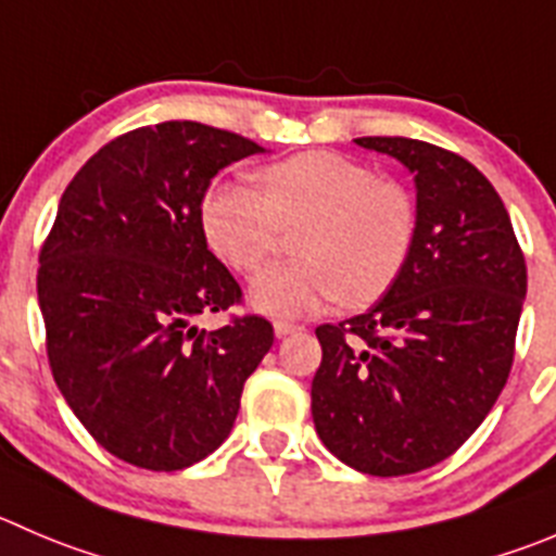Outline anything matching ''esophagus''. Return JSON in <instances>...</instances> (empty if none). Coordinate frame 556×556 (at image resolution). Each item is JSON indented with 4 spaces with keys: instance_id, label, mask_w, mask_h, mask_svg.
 <instances>
[{
    "instance_id": "34e87169",
    "label": "esophagus",
    "mask_w": 556,
    "mask_h": 556,
    "mask_svg": "<svg viewBox=\"0 0 556 556\" xmlns=\"http://www.w3.org/2000/svg\"><path fill=\"white\" fill-rule=\"evenodd\" d=\"M298 330H300V325H294V321H275V336L278 338H287Z\"/></svg>"
}]
</instances>
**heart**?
<instances>
[{
	"label": "heart",
	"mask_w": 556,
	"mask_h": 556,
	"mask_svg": "<svg viewBox=\"0 0 556 556\" xmlns=\"http://www.w3.org/2000/svg\"><path fill=\"white\" fill-rule=\"evenodd\" d=\"M262 193L240 182L210 188L202 229L210 248L237 273H256L294 229L298 258L258 273L253 308L294 319L330 300L363 308L390 292L409 262L417 210L406 188L338 152L311 150L264 166Z\"/></svg>",
	"instance_id": "obj_1"
}]
</instances>
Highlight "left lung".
<instances>
[{"label":"left lung","mask_w":556,"mask_h":556,"mask_svg":"<svg viewBox=\"0 0 556 556\" xmlns=\"http://www.w3.org/2000/svg\"><path fill=\"white\" fill-rule=\"evenodd\" d=\"M354 141L415 174L417 235L374 308L316 327L311 415L346 467L399 478L453 456L500 399L527 264L500 193L472 163L404 136Z\"/></svg>","instance_id":"8db88e82"}]
</instances>
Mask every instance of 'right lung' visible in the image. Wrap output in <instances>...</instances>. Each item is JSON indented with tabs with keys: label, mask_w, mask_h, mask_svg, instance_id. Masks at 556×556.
I'll return each mask as SVG.
<instances>
[{
	"label": "right lung",
	"mask_w": 556,
	"mask_h": 556,
	"mask_svg": "<svg viewBox=\"0 0 556 556\" xmlns=\"http://www.w3.org/2000/svg\"><path fill=\"white\" fill-rule=\"evenodd\" d=\"M256 152L202 123L147 125L100 147L60 199L37 269L49 366L94 442L134 467L174 472L218 451L273 346L264 316L193 325L242 300L207 248L202 199Z\"/></svg>",
	"instance_id": "obj_1"
}]
</instances>
